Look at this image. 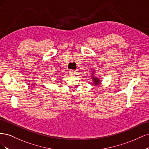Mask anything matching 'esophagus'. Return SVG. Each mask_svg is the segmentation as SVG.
Masks as SVG:
<instances>
[{
  "instance_id": "34e87169",
  "label": "esophagus",
  "mask_w": 149,
  "mask_h": 149,
  "mask_svg": "<svg viewBox=\"0 0 149 149\" xmlns=\"http://www.w3.org/2000/svg\"><path fill=\"white\" fill-rule=\"evenodd\" d=\"M70 73L71 75H77L78 72L76 70H71V71H70Z\"/></svg>"
}]
</instances>
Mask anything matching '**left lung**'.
Here are the masks:
<instances>
[{"instance_id":"1","label":"left lung","mask_w":149,"mask_h":149,"mask_svg":"<svg viewBox=\"0 0 149 149\" xmlns=\"http://www.w3.org/2000/svg\"><path fill=\"white\" fill-rule=\"evenodd\" d=\"M91 79H93V81L94 82V84H100V79H97V78H96V77H93V78H92Z\"/></svg>"}]
</instances>
